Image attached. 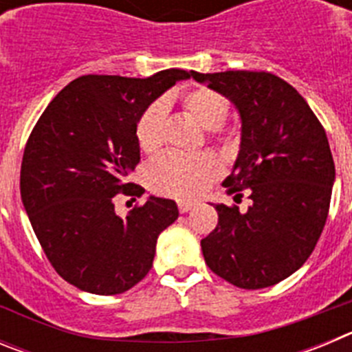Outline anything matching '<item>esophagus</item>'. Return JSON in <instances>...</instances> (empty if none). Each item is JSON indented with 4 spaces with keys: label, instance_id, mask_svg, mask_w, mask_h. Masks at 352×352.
<instances>
[{
    "label": "esophagus",
    "instance_id": "1",
    "mask_svg": "<svg viewBox=\"0 0 352 352\" xmlns=\"http://www.w3.org/2000/svg\"><path fill=\"white\" fill-rule=\"evenodd\" d=\"M192 208H194V203H185V201H179L178 203L179 213H186V211H190Z\"/></svg>",
    "mask_w": 352,
    "mask_h": 352
}]
</instances>
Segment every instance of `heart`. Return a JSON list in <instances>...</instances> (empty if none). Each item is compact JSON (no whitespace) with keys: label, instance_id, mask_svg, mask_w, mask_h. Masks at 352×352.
<instances>
[{"label":"heart","instance_id":"1","mask_svg":"<svg viewBox=\"0 0 352 352\" xmlns=\"http://www.w3.org/2000/svg\"><path fill=\"white\" fill-rule=\"evenodd\" d=\"M183 113L199 126L219 132L229 114V100L217 89L197 88L186 93L182 102ZM166 133V105L155 104L146 113L135 129L138 142L142 151L153 153L164 142ZM219 164L211 157H186L179 153L162 155L149 167V183L158 194L176 199H195L203 194L211 182L219 176Z\"/></svg>","mask_w":352,"mask_h":352}]
</instances>
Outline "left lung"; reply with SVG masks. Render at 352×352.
Listing matches in <instances>:
<instances>
[{
    "label": "left lung",
    "instance_id": "obj_1",
    "mask_svg": "<svg viewBox=\"0 0 352 352\" xmlns=\"http://www.w3.org/2000/svg\"><path fill=\"white\" fill-rule=\"evenodd\" d=\"M226 95L241 116V146L223 182L248 190L252 206L214 204L219 223L201 239L208 268L241 289L275 285L300 270L321 238L335 164L321 121L303 96L275 74L190 72Z\"/></svg>",
    "mask_w": 352,
    "mask_h": 352
}]
</instances>
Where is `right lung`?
<instances>
[{"instance_id":"add662e5","label":"right lung","mask_w":352,"mask_h":352,"mask_svg":"<svg viewBox=\"0 0 352 352\" xmlns=\"http://www.w3.org/2000/svg\"><path fill=\"white\" fill-rule=\"evenodd\" d=\"M190 74L169 68L146 79L82 76L72 80L30 133L21 166V197L56 273L80 291H129L153 266L157 239L178 219L170 199L149 197L126 219L118 194L141 197L129 183L141 160L138 121L148 105Z\"/></svg>"}]
</instances>
